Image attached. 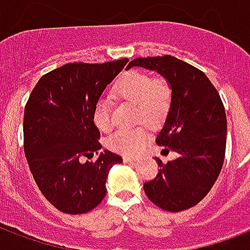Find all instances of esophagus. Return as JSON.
Returning a JSON list of instances; mask_svg holds the SVG:
<instances>
[{"instance_id":"34e87169","label":"esophagus","mask_w":250,"mask_h":250,"mask_svg":"<svg viewBox=\"0 0 250 250\" xmlns=\"http://www.w3.org/2000/svg\"><path fill=\"white\" fill-rule=\"evenodd\" d=\"M138 161V158H132V157H125L123 158V162L125 163H135Z\"/></svg>"}]
</instances>
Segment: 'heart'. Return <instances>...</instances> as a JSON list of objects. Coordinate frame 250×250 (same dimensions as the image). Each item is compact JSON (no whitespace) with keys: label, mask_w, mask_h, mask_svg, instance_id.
I'll list each match as a JSON object with an SVG mask.
<instances>
[{"label":"heart","mask_w":250,"mask_h":250,"mask_svg":"<svg viewBox=\"0 0 250 250\" xmlns=\"http://www.w3.org/2000/svg\"><path fill=\"white\" fill-rule=\"evenodd\" d=\"M114 95L120 100L136 105V120L150 125H158L166 119L173 103V88L170 83L141 71L125 72L114 84ZM93 122L99 130L108 131L112 127L111 107L107 100H100L95 107ZM148 141L145 127L120 130L107 139L109 150L123 155H135Z\"/></svg>","instance_id":"b5f03b06"}]
</instances>
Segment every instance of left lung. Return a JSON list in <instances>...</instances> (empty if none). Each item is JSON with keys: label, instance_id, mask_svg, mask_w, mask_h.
Here are the masks:
<instances>
[{"label": "left lung", "instance_id": "8db88e82", "mask_svg": "<svg viewBox=\"0 0 250 250\" xmlns=\"http://www.w3.org/2000/svg\"><path fill=\"white\" fill-rule=\"evenodd\" d=\"M158 72L173 88V103L158 146L179 157L161 166L155 178L143 185L152 204L167 211L197 205L220 175L226 147V115L214 85L204 72L173 56L135 59L128 64Z\"/></svg>", "mask_w": 250, "mask_h": 250}]
</instances>
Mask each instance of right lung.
Masks as SVG:
<instances>
[{
  "label": "right lung",
  "mask_w": 250,
  "mask_h": 250,
  "mask_svg": "<svg viewBox=\"0 0 250 250\" xmlns=\"http://www.w3.org/2000/svg\"><path fill=\"white\" fill-rule=\"evenodd\" d=\"M128 62H71L41 77L24 112V150L36 184L56 209L83 214L103 201L111 167L123 159L102 148L93 112L105 87Z\"/></svg>",
  "instance_id": "add662e5"
}]
</instances>
